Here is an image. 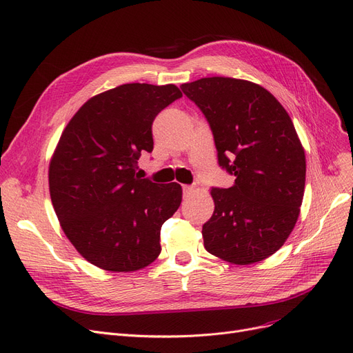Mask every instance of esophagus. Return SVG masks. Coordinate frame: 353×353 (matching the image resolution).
Wrapping results in <instances>:
<instances>
[{"label":"esophagus","instance_id":"esophagus-1","mask_svg":"<svg viewBox=\"0 0 353 353\" xmlns=\"http://www.w3.org/2000/svg\"><path fill=\"white\" fill-rule=\"evenodd\" d=\"M193 192H194L193 186H183V196L185 197H189Z\"/></svg>","mask_w":353,"mask_h":353}]
</instances>
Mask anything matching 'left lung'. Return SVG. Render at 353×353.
Wrapping results in <instances>:
<instances>
[{
    "label": "left lung",
    "instance_id": "left-lung-1",
    "mask_svg": "<svg viewBox=\"0 0 353 353\" xmlns=\"http://www.w3.org/2000/svg\"><path fill=\"white\" fill-rule=\"evenodd\" d=\"M180 88L205 114L219 165L235 176L234 186L210 190L205 248L236 265L263 261L294 229L304 196L305 156L293 121L250 81L213 76Z\"/></svg>",
    "mask_w": 353,
    "mask_h": 353
}]
</instances>
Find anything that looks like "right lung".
Wrapping results in <instances>:
<instances>
[{
    "instance_id": "1",
    "label": "right lung",
    "mask_w": 353,
    "mask_h": 353,
    "mask_svg": "<svg viewBox=\"0 0 353 353\" xmlns=\"http://www.w3.org/2000/svg\"><path fill=\"white\" fill-rule=\"evenodd\" d=\"M179 98L172 83L119 85L88 99L60 135L52 203L76 251L101 270L137 271L161 252V225L179 209L181 186L141 179L137 163L152 151V121Z\"/></svg>"
}]
</instances>
